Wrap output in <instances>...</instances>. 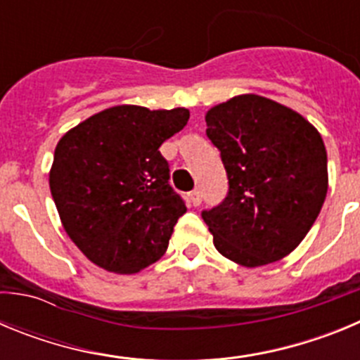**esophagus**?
<instances>
[{"instance_id":"34e87169","label":"esophagus","mask_w":360,"mask_h":360,"mask_svg":"<svg viewBox=\"0 0 360 360\" xmlns=\"http://www.w3.org/2000/svg\"><path fill=\"white\" fill-rule=\"evenodd\" d=\"M189 200H191V203H193V205H200V203H202V193H200L198 189H195V191H191L189 193Z\"/></svg>"}]
</instances>
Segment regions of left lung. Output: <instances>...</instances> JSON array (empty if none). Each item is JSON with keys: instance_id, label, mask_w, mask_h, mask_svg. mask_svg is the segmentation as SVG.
Instances as JSON below:
<instances>
[{"instance_id": "1", "label": "left lung", "mask_w": 360, "mask_h": 360, "mask_svg": "<svg viewBox=\"0 0 360 360\" xmlns=\"http://www.w3.org/2000/svg\"><path fill=\"white\" fill-rule=\"evenodd\" d=\"M229 193L202 218L221 256L247 269L283 259L307 236L328 191V158L297 111L245 94L205 113Z\"/></svg>"}]
</instances>
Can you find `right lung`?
I'll list each match as a JSON object with an SVG mask.
<instances>
[{"label": "right lung", "instance_id": "1", "mask_svg": "<svg viewBox=\"0 0 360 360\" xmlns=\"http://www.w3.org/2000/svg\"><path fill=\"white\" fill-rule=\"evenodd\" d=\"M189 110L122 104L98 111L57 142L50 191L70 240L91 263L136 274L167 250L186 203L158 148Z\"/></svg>", "mask_w": 360, "mask_h": 360}]
</instances>
